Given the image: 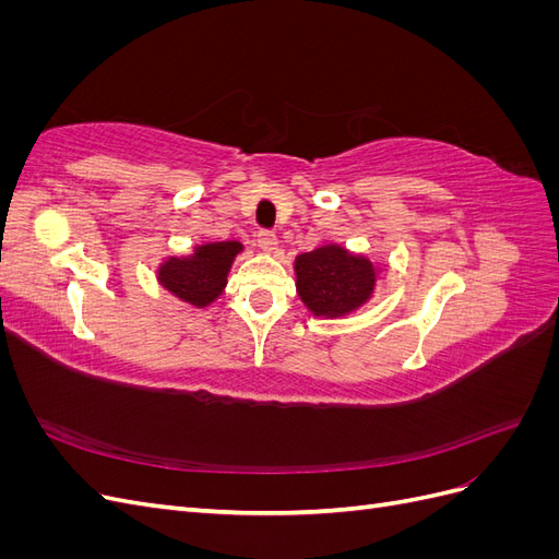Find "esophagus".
Listing matches in <instances>:
<instances>
[{
  "instance_id": "34e87169",
  "label": "esophagus",
  "mask_w": 559,
  "mask_h": 559,
  "mask_svg": "<svg viewBox=\"0 0 559 559\" xmlns=\"http://www.w3.org/2000/svg\"><path fill=\"white\" fill-rule=\"evenodd\" d=\"M257 242H259V247H261L263 251H275V249H277L275 233H270V230H259V233H257Z\"/></svg>"
}]
</instances>
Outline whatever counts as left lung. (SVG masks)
<instances>
[{
    "label": "left lung",
    "instance_id": "left-lung-1",
    "mask_svg": "<svg viewBox=\"0 0 559 559\" xmlns=\"http://www.w3.org/2000/svg\"><path fill=\"white\" fill-rule=\"evenodd\" d=\"M294 267L298 296L317 317L354 312L370 298L376 286V265L341 245H324L300 253Z\"/></svg>",
    "mask_w": 559,
    "mask_h": 559
}]
</instances>
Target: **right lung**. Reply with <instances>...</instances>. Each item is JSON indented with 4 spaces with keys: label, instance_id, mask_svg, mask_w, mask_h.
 Here are the masks:
<instances>
[{
    "label": "right lung",
    "instance_id": "add662e5",
    "mask_svg": "<svg viewBox=\"0 0 559 559\" xmlns=\"http://www.w3.org/2000/svg\"><path fill=\"white\" fill-rule=\"evenodd\" d=\"M240 251L242 245L235 240L200 245L191 257L167 259L158 267V280L167 292L183 302L205 308L222 296L228 270Z\"/></svg>",
    "mask_w": 559,
    "mask_h": 559
}]
</instances>
